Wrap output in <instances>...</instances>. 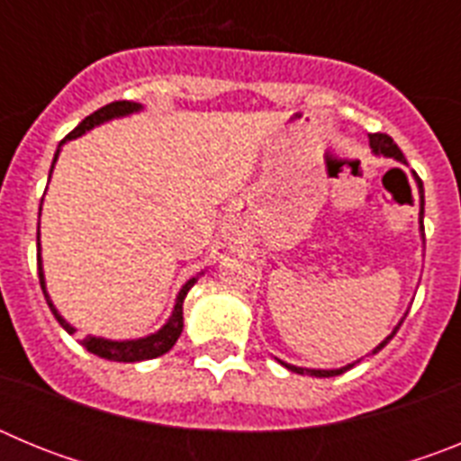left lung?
Here are the masks:
<instances>
[{"instance_id":"obj_1","label":"left lung","mask_w":461,"mask_h":461,"mask_svg":"<svg viewBox=\"0 0 461 461\" xmlns=\"http://www.w3.org/2000/svg\"><path fill=\"white\" fill-rule=\"evenodd\" d=\"M369 148H372L374 154H383V157L397 158V161L406 164L404 154H402V149L397 148V142H394L393 138L388 136V133H369ZM415 182H418V191H420V221H422V212H425V191H422V182H420V177H418V175H415ZM402 323H404V319L399 321V325H402ZM399 325L393 330V332H390L388 337H385V339L381 341V344L376 346V348H374L372 353L381 351L383 346L388 344V341L393 339L394 335H397ZM281 365H284L286 369H291V372H295V374H309V376H316V378H330V376H339V374H344L346 369H351L356 362H353V365H346V367H341V369H304V367H295V365H288V362H281Z\"/></svg>"}]
</instances>
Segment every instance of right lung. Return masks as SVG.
<instances>
[{
	"mask_svg": "<svg viewBox=\"0 0 461 461\" xmlns=\"http://www.w3.org/2000/svg\"><path fill=\"white\" fill-rule=\"evenodd\" d=\"M140 108L142 105L133 104V101H113V104L104 105V108H99L96 113H92V115L85 117V120L80 122V124L76 126V129H73V131L68 133L64 140H71V138L83 136L85 131H89V129H94V126L104 124V122H108V120H115V117L131 115V113H138ZM64 140L59 142V145H64ZM57 157H59V149L55 152L52 166H55ZM50 173H52V168H50ZM36 251H39V254H36V263H39V281H41V288H43V295H46V300H48V307H50V312L55 313L57 323L62 325L68 335H73V332H76V328H73L71 323H67V321L59 316V312H57L55 304L50 303V295H48V291H46L43 266H41L39 233H36ZM195 281H198V276L189 279L185 286H182V291L177 293V300H175V307H173V313H170L168 323L158 330V332H154V335L142 337V339H126V341H113V339H104V337L89 335V337H85L80 344H83L89 353H94V356L105 357V360H113V362H140V360H152V357L164 356V353H168L170 348H173L175 341H177V337L182 335V328H185V319H182V304H185L186 293H189V288L194 286Z\"/></svg>",
	"mask_w": 461,
	"mask_h": 461,
	"instance_id": "obj_1",
	"label": "right lung"
}]
</instances>
